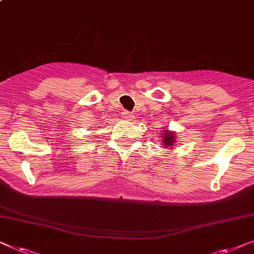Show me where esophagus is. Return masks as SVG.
<instances>
[{
  "mask_svg": "<svg viewBox=\"0 0 254 254\" xmlns=\"http://www.w3.org/2000/svg\"><path fill=\"white\" fill-rule=\"evenodd\" d=\"M121 116H123L125 119H131V118H133V115H131L129 111H126V110H125V111L121 113Z\"/></svg>",
  "mask_w": 254,
  "mask_h": 254,
  "instance_id": "34e87169",
  "label": "esophagus"
}]
</instances>
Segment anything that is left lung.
Here are the masks:
<instances>
[{"label": "left lung", "mask_w": 254, "mask_h": 254, "mask_svg": "<svg viewBox=\"0 0 254 254\" xmlns=\"http://www.w3.org/2000/svg\"><path fill=\"white\" fill-rule=\"evenodd\" d=\"M164 141H163V144L165 146H171L172 143L174 142V135H173L172 133H170V131H166V133L164 134Z\"/></svg>", "instance_id": "8db88e82"}]
</instances>
